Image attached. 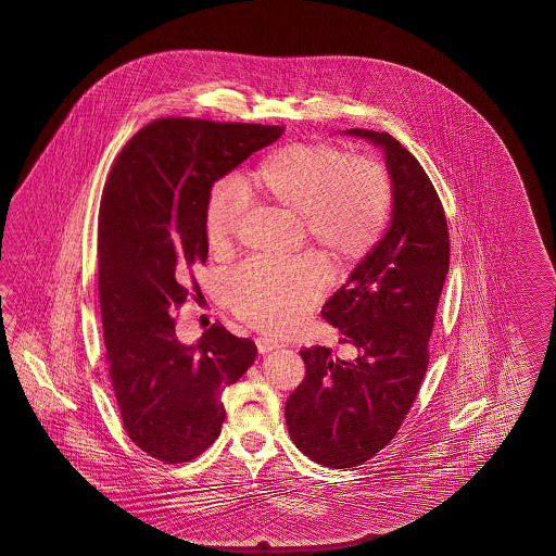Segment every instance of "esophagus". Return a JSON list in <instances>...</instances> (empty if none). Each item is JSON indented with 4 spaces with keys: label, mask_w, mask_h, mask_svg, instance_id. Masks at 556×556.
<instances>
[{
    "label": "esophagus",
    "mask_w": 556,
    "mask_h": 556,
    "mask_svg": "<svg viewBox=\"0 0 556 556\" xmlns=\"http://www.w3.org/2000/svg\"><path fill=\"white\" fill-rule=\"evenodd\" d=\"M280 345L282 343L274 340V338H256V348H258L261 354H268V352H273L276 348H280Z\"/></svg>",
    "instance_id": "obj_1"
}]
</instances>
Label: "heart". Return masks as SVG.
Returning a JSON list of instances; mask_svg holds the SVG:
<instances>
[{"label": "heart", "mask_w": 556, "mask_h": 556, "mask_svg": "<svg viewBox=\"0 0 556 556\" xmlns=\"http://www.w3.org/2000/svg\"><path fill=\"white\" fill-rule=\"evenodd\" d=\"M247 201L302 214L307 242L333 270L364 261L390 220L388 170L331 142H292L274 149L235 182H218L204 206V237L216 254L230 250ZM326 270L312 256L247 262L226 280V295L242 319L262 330L295 326L318 302Z\"/></svg>", "instance_id": "b5f03b06"}]
</instances>
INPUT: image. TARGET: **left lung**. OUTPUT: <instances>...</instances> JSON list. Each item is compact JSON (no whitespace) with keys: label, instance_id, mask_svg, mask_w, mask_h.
<instances>
[{"label":"left lung","instance_id":"1","mask_svg":"<svg viewBox=\"0 0 556 556\" xmlns=\"http://www.w3.org/2000/svg\"><path fill=\"white\" fill-rule=\"evenodd\" d=\"M379 144L393 182L388 232L321 309L354 359L312 345L286 402L288 433L312 462L350 469L395 438L426 378L429 338L450 270V228L424 166L390 132L350 129Z\"/></svg>","mask_w":556,"mask_h":556}]
</instances>
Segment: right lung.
Wrapping results in <instances>:
<instances>
[{
	"instance_id": "right-lung-1",
	"label": "right lung",
	"mask_w": 556,
	"mask_h": 556,
	"mask_svg": "<svg viewBox=\"0 0 556 556\" xmlns=\"http://www.w3.org/2000/svg\"><path fill=\"white\" fill-rule=\"evenodd\" d=\"M283 132L276 125L163 117L137 130L109 170L99 208V302L106 369L130 441L159 462L199 457L220 435L223 391L256 357L220 321L178 342L180 306L201 295L204 206L214 180Z\"/></svg>"
}]
</instances>
